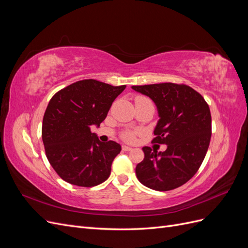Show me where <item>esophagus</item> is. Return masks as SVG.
Returning <instances> with one entry per match:
<instances>
[{
  "instance_id": "1",
  "label": "esophagus",
  "mask_w": 248,
  "mask_h": 248,
  "mask_svg": "<svg viewBox=\"0 0 248 248\" xmlns=\"http://www.w3.org/2000/svg\"><path fill=\"white\" fill-rule=\"evenodd\" d=\"M122 150H123V151L128 152V151H131L132 148H131V147H128V146H122Z\"/></svg>"
}]
</instances>
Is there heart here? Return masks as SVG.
<instances>
[{"label":"heart","instance_id":"obj_1","mask_svg":"<svg viewBox=\"0 0 248 248\" xmlns=\"http://www.w3.org/2000/svg\"><path fill=\"white\" fill-rule=\"evenodd\" d=\"M142 99H148V98H146V97H142V96H139V97H137V98H136V100H142ZM121 138L125 141L132 142V141L136 140V139H137V132L136 131H131V130L123 131L121 133Z\"/></svg>","mask_w":248,"mask_h":248}]
</instances>
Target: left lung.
I'll return each mask as SVG.
<instances>
[{"label": "left lung", "instance_id": "obj_1", "mask_svg": "<svg viewBox=\"0 0 248 248\" xmlns=\"http://www.w3.org/2000/svg\"><path fill=\"white\" fill-rule=\"evenodd\" d=\"M132 89L156 104L160 119L152 142L168 145L159 153L142 148L145 158L136 168L139 181L158 191L178 188L196 175L208 151L211 140L208 103L196 90L183 84L163 82Z\"/></svg>", "mask_w": 248, "mask_h": 248}]
</instances>
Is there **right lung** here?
Wrapping results in <instances>:
<instances>
[{
	"label": "right lung",
	"mask_w": 248,
	"mask_h": 248,
	"mask_svg": "<svg viewBox=\"0 0 248 248\" xmlns=\"http://www.w3.org/2000/svg\"><path fill=\"white\" fill-rule=\"evenodd\" d=\"M125 88L82 79L51 97L43 116L42 140L50 166L64 181L92 187L109 177L121 146L100 141L91 126L100 125Z\"/></svg>",
	"instance_id": "add662e5"
}]
</instances>
